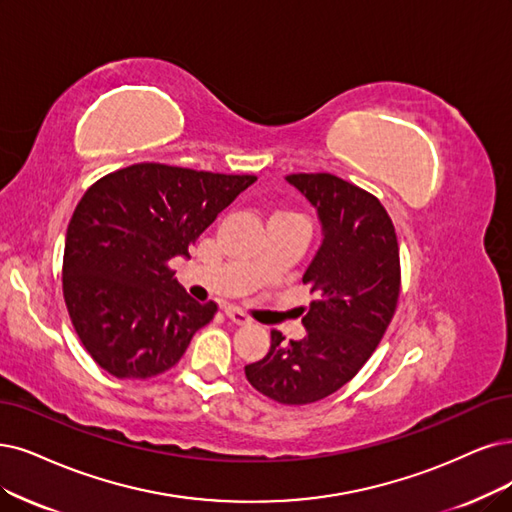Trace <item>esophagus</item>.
<instances>
[{
	"label": "esophagus",
	"mask_w": 512,
	"mask_h": 512,
	"mask_svg": "<svg viewBox=\"0 0 512 512\" xmlns=\"http://www.w3.org/2000/svg\"><path fill=\"white\" fill-rule=\"evenodd\" d=\"M225 316L230 318L234 325H249V323H251V318H249V316H246L244 312H240L238 308H232V306H227V308H225Z\"/></svg>",
	"instance_id": "obj_1"
}]
</instances>
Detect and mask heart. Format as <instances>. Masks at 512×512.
Listing matches in <instances>:
<instances>
[{
	"mask_svg": "<svg viewBox=\"0 0 512 512\" xmlns=\"http://www.w3.org/2000/svg\"><path fill=\"white\" fill-rule=\"evenodd\" d=\"M278 215H291V217H297V215H293V213H278Z\"/></svg>",
	"mask_w": 512,
	"mask_h": 512,
	"instance_id": "obj_1",
	"label": "heart"
}]
</instances>
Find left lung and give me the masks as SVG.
<instances>
[{
    "instance_id": "8db88e82",
    "label": "left lung",
    "mask_w": 512,
    "mask_h": 512,
    "mask_svg": "<svg viewBox=\"0 0 512 512\" xmlns=\"http://www.w3.org/2000/svg\"><path fill=\"white\" fill-rule=\"evenodd\" d=\"M287 181L323 225V242L304 274L316 299L301 318L306 337L287 344L272 331L270 352L244 373L268 399L308 405L348 384L382 342L399 301L401 261L392 219L373 194L329 173Z\"/></svg>"
}]
</instances>
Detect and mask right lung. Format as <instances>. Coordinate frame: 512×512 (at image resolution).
<instances>
[{
	"label": "right lung",
	"mask_w": 512,
	"mask_h": 512,
	"mask_svg": "<svg viewBox=\"0 0 512 512\" xmlns=\"http://www.w3.org/2000/svg\"><path fill=\"white\" fill-rule=\"evenodd\" d=\"M257 181L141 162L86 189L67 227L63 295L80 342L118 380L175 367L217 312L179 285L168 261Z\"/></svg>",
	"instance_id": "1"
}]
</instances>
